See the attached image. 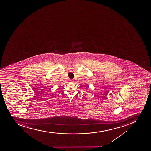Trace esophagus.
<instances>
[{"mask_svg":"<svg viewBox=\"0 0 151 151\" xmlns=\"http://www.w3.org/2000/svg\"><path fill=\"white\" fill-rule=\"evenodd\" d=\"M70 82H72V81H73V80H70Z\"/></svg>","mask_w":151,"mask_h":151,"instance_id":"esophagus-1","label":"esophagus"}]
</instances>
